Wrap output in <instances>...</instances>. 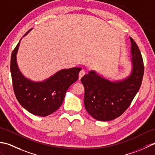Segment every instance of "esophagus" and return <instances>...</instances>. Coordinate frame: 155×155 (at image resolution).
Returning <instances> with one entry per match:
<instances>
[{
    "label": "esophagus",
    "mask_w": 155,
    "mask_h": 155,
    "mask_svg": "<svg viewBox=\"0 0 155 155\" xmlns=\"http://www.w3.org/2000/svg\"><path fill=\"white\" fill-rule=\"evenodd\" d=\"M86 74V72L84 70V69H81L79 73V80H81V78L84 76V75Z\"/></svg>",
    "instance_id": "1"
}]
</instances>
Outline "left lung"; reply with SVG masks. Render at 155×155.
Instances as JSON below:
<instances>
[{
	"instance_id": "obj_1",
	"label": "left lung",
	"mask_w": 155,
	"mask_h": 155,
	"mask_svg": "<svg viewBox=\"0 0 155 155\" xmlns=\"http://www.w3.org/2000/svg\"><path fill=\"white\" fill-rule=\"evenodd\" d=\"M130 39L132 69L128 78L110 81L90 71L81 79L85 89V108L97 120L109 121L120 116L140 87L144 70L143 57L137 44Z\"/></svg>"
}]
</instances>
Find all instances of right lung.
<instances>
[{
  "label": "right lung",
  "instance_id": "add662e5",
  "mask_svg": "<svg viewBox=\"0 0 155 155\" xmlns=\"http://www.w3.org/2000/svg\"><path fill=\"white\" fill-rule=\"evenodd\" d=\"M19 45L20 41L12 51L11 58L10 68L15 96L28 112L34 115L47 116L61 106L66 91L78 80L81 69H62L45 81H33L25 78L18 68L16 55Z\"/></svg>",
  "mask_w": 155,
  "mask_h": 155
}]
</instances>
